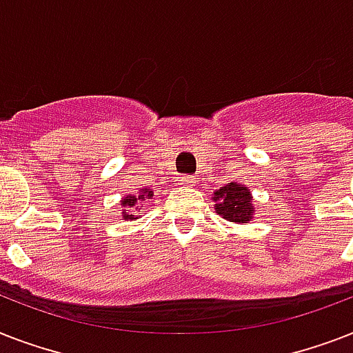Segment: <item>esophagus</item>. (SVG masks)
Returning <instances> with one entry per match:
<instances>
[{
	"label": "esophagus",
	"instance_id": "obj_1",
	"mask_svg": "<svg viewBox=\"0 0 353 353\" xmlns=\"http://www.w3.org/2000/svg\"><path fill=\"white\" fill-rule=\"evenodd\" d=\"M179 181H181V185H185V187H194V183H196V177L185 176V177H181Z\"/></svg>",
	"mask_w": 353,
	"mask_h": 353
}]
</instances>
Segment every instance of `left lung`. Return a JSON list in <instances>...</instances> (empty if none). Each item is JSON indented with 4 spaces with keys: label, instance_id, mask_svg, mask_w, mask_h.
Instances as JSON below:
<instances>
[{
    "label": "left lung",
    "instance_id": "8db88e82",
    "mask_svg": "<svg viewBox=\"0 0 353 353\" xmlns=\"http://www.w3.org/2000/svg\"><path fill=\"white\" fill-rule=\"evenodd\" d=\"M214 199V210L227 221H234L238 225L251 223L254 218V207H252V194L247 185L241 183H227L225 187L212 194Z\"/></svg>",
    "mask_w": 353,
    "mask_h": 353
}]
</instances>
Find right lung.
Wrapping results in <instances>:
<instances>
[{
	"mask_svg": "<svg viewBox=\"0 0 353 353\" xmlns=\"http://www.w3.org/2000/svg\"><path fill=\"white\" fill-rule=\"evenodd\" d=\"M154 198V192H152V188L150 187H144L139 190V194H128V196H124V198L121 199V205H122V220L126 221H132V220H137L139 216H135L133 212L135 210V207H139V203L143 205L146 199H152ZM139 212H141V209H139Z\"/></svg>",
	"mask_w": 353,
	"mask_h": 353,
	"instance_id": "add662e5",
	"label": "right lung"
}]
</instances>
